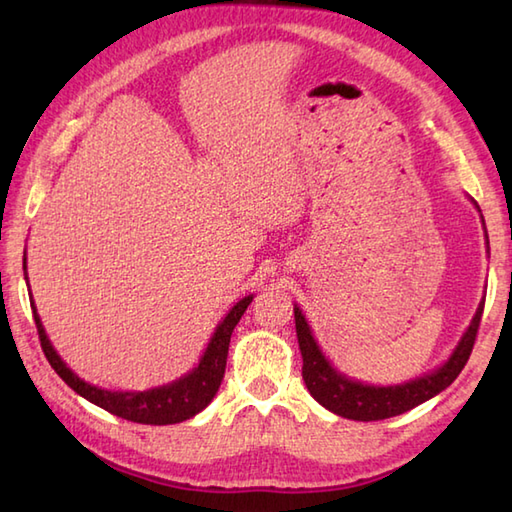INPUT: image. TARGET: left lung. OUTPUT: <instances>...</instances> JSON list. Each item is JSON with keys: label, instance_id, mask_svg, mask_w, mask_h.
Returning a JSON list of instances; mask_svg holds the SVG:
<instances>
[{"label": "left lung", "instance_id": "1", "mask_svg": "<svg viewBox=\"0 0 512 512\" xmlns=\"http://www.w3.org/2000/svg\"><path fill=\"white\" fill-rule=\"evenodd\" d=\"M477 209H480V206H477ZM482 312H484V301L480 303V308H477L469 330L464 332L462 341L458 343L451 358L442 367L433 369L431 374H424L416 380H409V383L391 385V387H374V385H363L358 383V380H352L336 372L328 358H325L323 352L319 350L317 341H314L306 317H303L301 310L295 306L297 339H299V350L303 356V369H301L303 380H306V387L312 394V398L341 418L372 422V420L400 416V413L422 405L424 400L438 396L442 389H447L453 380L460 376V372L473 352L475 336H477V330H480Z\"/></svg>", "mask_w": 512, "mask_h": 512}]
</instances>
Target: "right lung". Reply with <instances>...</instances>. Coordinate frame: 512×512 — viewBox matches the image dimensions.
Listing matches in <instances>:
<instances>
[{
	"instance_id": "right-lung-1",
	"label": "right lung",
	"mask_w": 512,
	"mask_h": 512,
	"mask_svg": "<svg viewBox=\"0 0 512 512\" xmlns=\"http://www.w3.org/2000/svg\"><path fill=\"white\" fill-rule=\"evenodd\" d=\"M24 268H26V259H24ZM250 301H253V295L237 301L231 308V312L224 317V321L217 325L209 347H206L204 356L200 358V363L193 372L173 380L169 385L147 389V391H107V389L85 383V380L76 376L72 369L61 361V356L54 352V347L48 341L46 330H43L41 319L35 310V303H30V306H32V317H35V323H37L43 354H46L54 372H57L65 383H68V387L76 391V394L94 402V405H99L101 409L114 413L118 418L140 422V424H176V422L193 418L195 413H200L217 394V389H220V383L224 378L231 334L235 330V325L239 323V319H242L246 308L250 306Z\"/></svg>"
}]
</instances>
